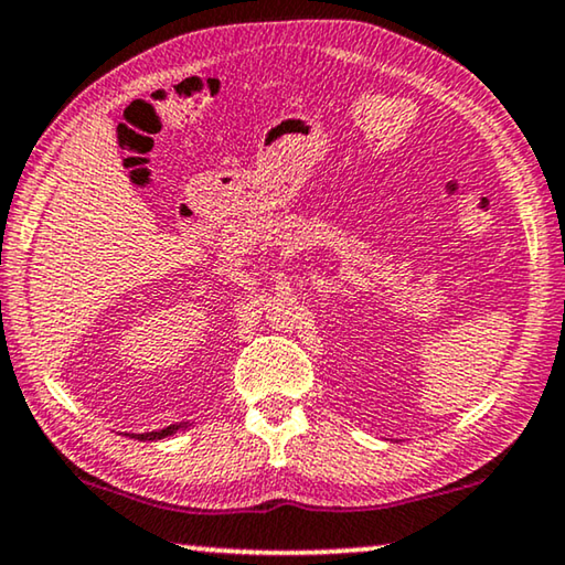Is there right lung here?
<instances>
[{"label": "right lung", "instance_id": "right-lung-1", "mask_svg": "<svg viewBox=\"0 0 565 565\" xmlns=\"http://www.w3.org/2000/svg\"><path fill=\"white\" fill-rule=\"evenodd\" d=\"M181 428V425H168V428H162V430H152V433H140V436H135V438H140V440H158V438H166V436H173V433Z\"/></svg>", "mask_w": 565, "mask_h": 565}]
</instances>
